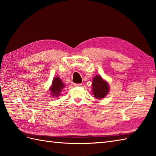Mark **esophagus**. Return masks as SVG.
<instances>
[{
  "label": "esophagus",
  "mask_w": 156,
  "mask_h": 156,
  "mask_svg": "<svg viewBox=\"0 0 156 156\" xmlns=\"http://www.w3.org/2000/svg\"><path fill=\"white\" fill-rule=\"evenodd\" d=\"M82 83H80V84H74L75 87H80V86H82Z\"/></svg>",
  "instance_id": "34e87169"
}]
</instances>
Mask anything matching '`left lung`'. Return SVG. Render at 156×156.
Masks as SVG:
<instances>
[{"instance_id": "obj_1", "label": "left lung", "mask_w": 156, "mask_h": 156, "mask_svg": "<svg viewBox=\"0 0 156 156\" xmlns=\"http://www.w3.org/2000/svg\"><path fill=\"white\" fill-rule=\"evenodd\" d=\"M92 90L95 98L101 99L107 95L109 88L108 84L106 81H104L100 76H96L92 82Z\"/></svg>"}]
</instances>
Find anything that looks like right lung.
<instances>
[{
  "label": "right lung",
  "instance_id": "obj_1",
  "mask_svg": "<svg viewBox=\"0 0 156 156\" xmlns=\"http://www.w3.org/2000/svg\"><path fill=\"white\" fill-rule=\"evenodd\" d=\"M64 87V84L62 83L61 79L58 77H55L52 82V86L50 88V91L51 92V94L52 96L55 97H58L60 94L61 91Z\"/></svg>",
  "mask_w": 156,
  "mask_h": 156
}]
</instances>
